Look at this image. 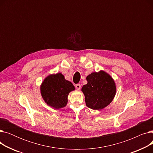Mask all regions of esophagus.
I'll list each match as a JSON object with an SVG mask.
<instances>
[{
    "label": "esophagus",
    "instance_id": "1",
    "mask_svg": "<svg viewBox=\"0 0 153 153\" xmlns=\"http://www.w3.org/2000/svg\"><path fill=\"white\" fill-rule=\"evenodd\" d=\"M81 84H76V89H77V90H80V89H81Z\"/></svg>",
    "mask_w": 153,
    "mask_h": 153
}]
</instances>
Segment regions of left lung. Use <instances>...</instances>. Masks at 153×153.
<instances>
[{"instance_id":"obj_1","label":"left lung","mask_w":153,"mask_h":153,"mask_svg":"<svg viewBox=\"0 0 153 153\" xmlns=\"http://www.w3.org/2000/svg\"><path fill=\"white\" fill-rule=\"evenodd\" d=\"M87 84L82 87L87 107L102 110L112 102L116 94V85L112 78L103 71L92 72L86 77Z\"/></svg>"}]
</instances>
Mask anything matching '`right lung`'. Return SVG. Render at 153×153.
Listing matches in <instances>:
<instances>
[{
    "instance_id": "1",
    "label": "right lung",
    "mask_w": 153,
    "mask_h": 153,
    "mask_svg": "<svg viewBox=\"0 0 153 153\" xmlns=\"http://www.w3.org/2000/svg\"><path fill=\"white\" fill-rule=\"evenodd\" d=\"M74 90L73 84L66 80L61 73L47 76L40 86L43 100L47 105L55 109L65 107L69 92Z\"/></svg>"
}]
</instances>
